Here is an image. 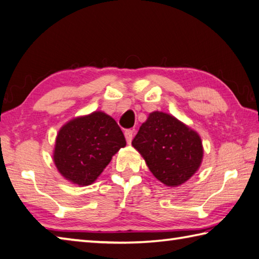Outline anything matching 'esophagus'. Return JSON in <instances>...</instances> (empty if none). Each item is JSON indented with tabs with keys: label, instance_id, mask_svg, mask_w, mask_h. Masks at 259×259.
I'll use <instances>...</instances> for the list:
<instances>
[{
	"label": "esophagus",
	"instance_id": "obj_1",
	"mask_svg": "<svg viewBox=\"0 0 259 259\" xmlns=\"http://www.w3.org/2000/svg\"><path fill=\"white\" fill-rule=\"evenodd\" d=\"M133 130H126L125 131V139L127 141V143L131 144L132 139H133Z\"/></svg>",
	"mask_w": 259,
	"mask_h": 259
}]
</instances>
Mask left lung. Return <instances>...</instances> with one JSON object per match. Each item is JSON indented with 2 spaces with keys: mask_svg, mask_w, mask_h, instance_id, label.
Masks as SVG:
<instances>
[{
  "mask_svg": "<svg viewBox=\"0 0 259 259\" xmlns=\"http://www.w3.org/2000/svg\"><path fill=\"white\" fill-rule=\"evenodd\" d=\"M132 145L144 157L153 176L168 187L188 181L203 156L201 139L196 132L162 112L150 114Z\"/></svg>",
  "mask_w": 259,
  "mask_h": 259,
  "instance_id": "left-lung-1",
  "label": "left lung"
}]
</instances>
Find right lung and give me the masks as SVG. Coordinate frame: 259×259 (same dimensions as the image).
Returning a JSON list of instances; mask_svg holds the SVG:
<instances>
[{
	"instance_id": "right-lung-1",
	"label": "right lung",
	"mask_w": 259,
	"mask_h": 259,
	"mask_svg": "<svg viewBox=\"0 0 259 259\" xmlns=\"http://www.w3.org/2000/svg\"><path fill=\"white\" fill-rule=\"evenodd\" d=\"M125 145L118 124L105 113L94 112L62 126L56 139L54 161L67 180L89 186Z\"/></svg>"
}]
</instances>
